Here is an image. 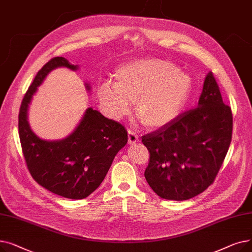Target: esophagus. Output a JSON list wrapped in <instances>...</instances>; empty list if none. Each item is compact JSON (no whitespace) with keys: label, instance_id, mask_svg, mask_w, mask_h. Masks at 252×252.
Returning a JSON list of instances; mask_svg holds the SVG:
<instances>
[{"label":"esophagus","instance_id":"obj_1","mask_svg":"<svg viewBox=\"0 0 252 252\" xmlns=\"http://www.w3.org/2000/svg\"><path fill=\"white\" fill-rule=\"evenodd\" d=\"M127 136H128V144H135L139 141V137L131 129L127 131Z\"/></svg>","mask_w":252,"mask_h":252}]
</instances>
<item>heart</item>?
I'll list each match as a JSON object with an SVG mask.
<instances>
[{
  "label": "heart",
  "mask_w": 252,
  "mask_h": 252,
  "mask_svg": "<svg viewBox=\"0 0 252 252\" xmlns=\"http://www.w3.org/2000/svg\"><path fill=\"white\" fill-rule=\"evenodd\" d=\"M192 92L191 77L169 60L148 58L126 63L114 74V84L104 82L98 98L113 118L129 111L136 103V114L146 127L163 126L181 114Z\"/></svg>",
  "instance_id": "b5f03b06"
}]
</instances>
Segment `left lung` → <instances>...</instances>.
I'll use <instances>...</instances> for the list:
<instances>
[{"instance_id":"8db88e82","label":"left lung","mask_w":252,"mask_h":252,"mask_svg":"<svg viewBox=\"0 0 252 252\" xmlns=\"http://www.w3.org/2000/svg\"><path fill=\"white\" fill-rule=\"evenodd\" d=\"M233 116L213 72L203 84L197 108L142 137L150 153L145 178L163 199L183 201L214 183L229 150Z\"/></svg>"}]
</instances>
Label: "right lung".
<instances>
[{"instance_id":"obj_1","label":"right lung","mask_w":252,"mask_h":252,"mask_svg":"<svg viewBox=\"0 0 252 252\" xmlns=\"http://www.w3.org/2000/svg\"><path fill=\"white\" fill-rule=\"evenodd\" d=\"M58 67L78 69L64 57H55L38 70L21 102L19 138L26 165L37 184L59 196L84 199L103 182L115 155L127 143V133L121 124L90 107L66 138L47 141L36 136L28 121L30 104L37 87ZM86 89L91 86L86 84Z\"/></svg>"}]
</instances>
